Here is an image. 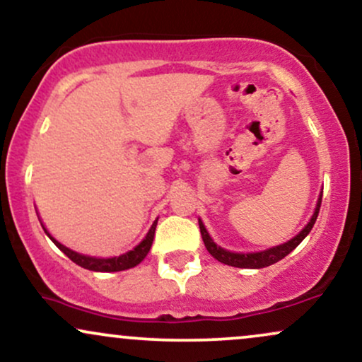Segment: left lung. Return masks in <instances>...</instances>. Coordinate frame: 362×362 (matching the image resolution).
Masks as SVG:
<instances>
[{
    "instance_id": "1",
    "label": "left lung",
    "mask_w": 362,
    "mask_h": 362,
    "mask_svg": "<svg viewBox=\"0 0 362 362\" xmlns=\"http://www.w3.org/2000/svg\"><path fill=\"white\" fill-rule=\"evenodd\" d=\"M320 204H322V197L319 199V202H317L315 212H313L310 223H308L305 228L302 229V233L297 234L293 239H290V241L285 243V245L272 247V250H267V251L247 252V255L226 251V250H223V247L217 246L214 241H212L206 228H204V224L199 221L200 234H202V241H204V245H206L207 251L211 252V255L214 256L217 261H221V263L229 264V267H236V268H264V267H269V264L276 263V261L285 258L286 255H290V252L293 251L295 247H297L300 243L303 241V239H305L307 234L312 230L313 224H315L317 216H319V211H320Z\"/></svg>"
}]
</instances>
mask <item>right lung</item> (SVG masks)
<instances>
[{
	"instance_id": "1",
	"label": "right lung",
	"mask_w": 362,
	"mask_h": 362,
	"mask_svg": "<svg viewBox=\"0 0 362 362\" xmlns=\"http://www.w3.org/2000/svg\"><path fill=\"white\" fill-rule=\"evenodd\" d=\"M156 221H158V219H156ZM156 221L153 223V226H151V229L148 230V234L145 236V239H143V241L139 243V245L134 247L133 251L126 252V255L117 256V258H107V259L90 258V256L79 255V252L69 250V247H65L64 245H60L59 241H55V239L52 238L45 229H43V230H45V233L49 234V238L55 243V246L59 247L60 251H64V255H67L69 258H71L76 264H79V267L86 268V269H90V272L111 273V272H123V269H129V268L136 267V264H139L143 259H145V256L148 255V251H150V247H151V243H153Z\"/></svg>"
}]
</instances>
